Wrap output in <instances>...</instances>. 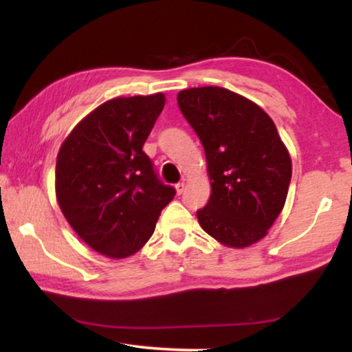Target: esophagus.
I'll use <instances>...</instances> for the list:
<instances>
[{
  "label": "esophagus",
  "instance_id": "1",
  "mask_svg": "<svg viewBox=\"0 0 352 352\" xmlns=\"http://www.w3.org/2000/svg\"><path fill=\"white\" fill-rule=\"evenodd\" d=\"M175 187H176V192H177V194H182V192H184V189H186V182H184V181L177 182V184H176Z\"/></svg>",
  "mask_w": 352,
  "mask_h": 352
}]
</instances>
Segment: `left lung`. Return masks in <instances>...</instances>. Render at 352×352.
Instances as JSON below:
<instances>
[{
  "mask_svg": "<svg viewBox=\"0 0 352 352\" xmlns=\"http://www.w3.org/2000/svg\"><path fill=\"white\" fill-rule=\"evenodd\" d=\"M177 105L204 144L211 179L197 211L206 234L248 247L267 234L285 205L292 160L271 117L232 91L205 86L177 94Z\"/></svg>",
  "mask_w": 352,
  "mask_h": 352,
  "instance_id": "left-lung-1",
  "label": "left lung"
}]
</instances>
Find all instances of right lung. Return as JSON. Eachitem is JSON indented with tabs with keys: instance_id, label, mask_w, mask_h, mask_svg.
Returning <instances> with one entry per match:
<instances>
[{
	"instance_id": "right-lung-1",
	"label": "right lung",
	"mask_w": 352,
	"mask_h": 352,
	"mask_svg": "<svg viewBox=\"0 0 352 352\" xmlns=\"http://www.w3.org/2000/svg\"><path fill=\"white\" fill-rule=\"evenodd\" d=\"M165 96L107 100L74 128L56 163V195L83 242L126 258L151 239L176 189L163 184L142 151Z\"/></svg>"
}]
</instances>
